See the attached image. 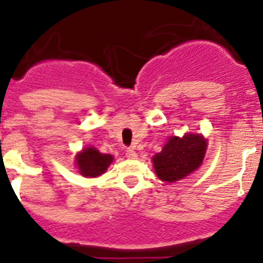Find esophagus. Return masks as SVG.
Masks as SVG:
<instances>
[{
  "label": "esophagus",
  "instance_id": "34e87169",
  "mask_svg": "<svg viewBox=\"0 0 263 263\" xmlns=\"http://www.w3.org/2000/svg\"><path fill=\"white\" fill-rule=\"evenodd\" d=\"M126 157L127 158H131V160H135L137 157L136 151L134 148H127L126 149Z\"/></svg>",
  "mask_w": 263,
  "mask_h": 263
}]
</instances>
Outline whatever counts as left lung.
Listing matches in <instances>:
<instances>
[{"mask_svg": "<svg viewBox=\"0 0 263 263\" xmlns=\"http://www.w3.org/2000/svg\"><path fill=\"white\" fill-rule=\"evenodd\" d=\"M206 149L207 141L202 135L170 137L162 151L152 157L156 175L168 183L182 180L201 166Z\"/></svg>", "mask_w": 263, "mask_h": 263, "instance_id": "left-lung-1", "label": "left lung"}]
</instances>
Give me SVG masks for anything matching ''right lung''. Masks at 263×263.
<instances>
[{
	"label": "right lung",
	"mask_w": 263,
	"mask_h": 263,
	"mask_svg": "<svg viewBox=\"0 0 263 263\" xmlns=\"http://www.w3.org/2000/svg\"><path fill=\"white\" fill-rule=\"evenodd\" d=\"M114 157L108 154H101L95 147H86L76 155V166L79 172L85 177H97L103 175Z\"/></svg>",
	"instance_id": "obj_1"
}]
</instances>
